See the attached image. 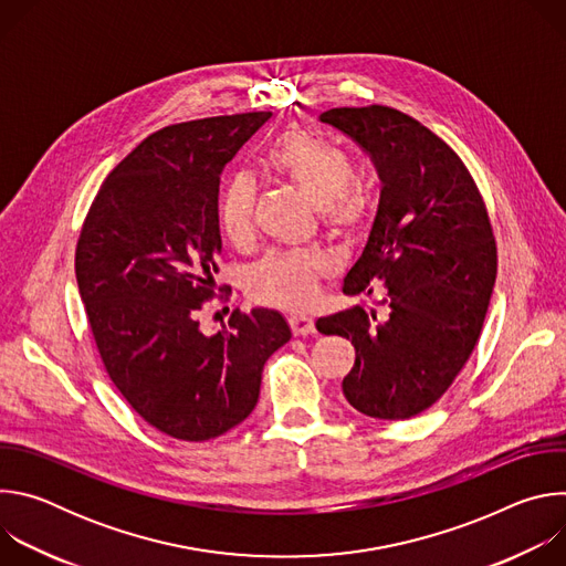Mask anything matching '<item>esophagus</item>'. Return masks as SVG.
Returning a JSON list of instances; mask_svg holds the SVG:
<instances>
[{"mask_svg":"<svg viewBox=\"0 0 566 566\" xmlns=\"http://www.w3.org/2000/svg\"><path fill=\"white\" fill-rule=\"evenodd\" d=\"M289 325L295 336H311L315 334V322L306 313H291L289 315Z\"/></svg>","mask_w":566,"mask_h":566,"instance_id":"1","label":"esophagus"}]
</instances>
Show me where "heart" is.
Segmentation results:
<instances>
[{"mask_svg":"<svg viewBox=\"0 0 566 566\" xmlns=\"http://www.w3.org/2000/svg\"><path fill=\"white\" fill-rule=\"evenodd\" d=\"M266 168L295 186L329 230L349 234L367 217V197L356 179L354 158L338 145L304 129L275 138L264 156ZM258 188L251 175H232L219 192L217 217L232 244H244L253 234ZM332 271V260L317 251H273L249 271V293L284 308L306 306L319 280Z\"/></svg>","mask_w":566,"mask_h":566,"instance_id":"1","label":"heart"}]
</instances>
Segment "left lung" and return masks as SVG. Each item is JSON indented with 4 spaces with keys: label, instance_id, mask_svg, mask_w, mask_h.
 Instances as JSON below:
<instances>
[{
    "label": "left lung",
    "instance_id": "obj_1",
    "mask_svg": "<svg viewBox=\"0 0 566 566\" xmlns=\"http://www.w3.org/2000/svg\"><path fill=\"white\" fill-rule=\"evenodd\" d=\"M319 120L358 143L378 170V212L343 293L380 286L385 315L352 306L315 327L352 340L343 394L358 412L412 419L446 394L479 340L497 277L486 203L454 149L408 114L338 107Z\"/></svg>",
    "mask_w": 566,
    "mask_h": 566
}]
</instances>
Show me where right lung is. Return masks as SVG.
Here are the masks:
<instances>
[{
  "mask_svg": "<svg viewBox=\"0 0 566 566\" xmlns=\"http://www.w3.org/2000/svg\"><path fill=\"white\" fill-rule=\"evenodd\" d=\"M271 112L214 116L149 134L101 186L75 247V280L103 365L158 432L208 441L258 406L264 363L291 340L280 311H232L214 336L219 177Z\"/></svg>",
  "mask_w": 566,
  "mask_h": 566,
  "instance_id": "1",
  "label": "right lung"
}]
</instances>
